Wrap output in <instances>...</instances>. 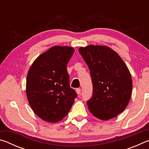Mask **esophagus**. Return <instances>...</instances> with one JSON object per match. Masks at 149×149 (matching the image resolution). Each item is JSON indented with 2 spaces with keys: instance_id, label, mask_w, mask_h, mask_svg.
<instances>
[{
  "instance_id": "1",
  "label": "esophagus",
  "mask_w": 149,
  "mask_h": 149,
  "mask_svg": "<svg viewBox=\"0 0 149 149\" xmlns=\"http://www.w3.org/2000/svg\"><path fill=\"white\" fill-rule=\"evenodd\" d=\"M76 92L78 95H80L81 93V89H79V88H77V89H76Z\"/></svg>"
}]
</instances>
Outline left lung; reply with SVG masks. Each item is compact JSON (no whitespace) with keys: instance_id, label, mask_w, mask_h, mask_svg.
Listing matches in <instances>:
<instances>
[{"instance_id":"left-lung-1","label":"left lung","mask_w":149,"mask_h":149,"mask_svg":"<svg viewBox=\"0 0 149 149\" xmlns=\"http://www.w3.org/2000/svg\"><path fill=\"white\" fill-rule=\"evenodd\" d=\"M79 53L86 62L92 79L93 95L87 102L91 114L108 120L122 113L132 93L130 70L116 52L102 45L80 47Z\"/></svg>"}]
</instances>
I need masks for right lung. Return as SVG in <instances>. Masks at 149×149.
<instances>
[{
  "label": "right lung",
  "mask_w": 149,
  "mask_h": 149,
  "mask_svg": "<svg viewBox=\"0 0 149 149\" xmlns=\"http://www.w3.org/2000/svg\"><path fill=\"white\" fill-rule=\"evenodd\" d=\"M74 52L71 47H52L35 59L27 73V100L36 115L46 122L62 120L77 97L70 88L66 68Z\"/></svg>",
  "instance_id": "1"
}]
</instances>
